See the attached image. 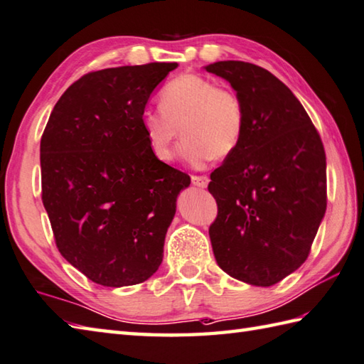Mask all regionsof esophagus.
Returning <instances> with one entry per match:
<instances>
[{"instance_id":"1","label":"esophagus","mask_w":364,"mask_h":364,"mask_svg":"<svg viewBox=\"0 0 364 364\" xmlns=\"http://www.w3.org/2000/svg\"><path fill=\"white\" fill-rule=\"evenodd\" d=\"M208 183H210L208 176H197V175L192 176V184L197 188H206L208 186Z\"/></svg>"}]
</instances>
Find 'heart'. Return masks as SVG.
Returning a JSON list of instances; mask_svg holds the SVG:
<instances>
[{
    "label": "heart",
    "mask_w": 364,
    "mask_h": 364,
    "mask_svg": "<svg viewBox=\"0 0 364 364\" xmlns=\"http://www.w3.org/2000/svg\"><path fill=\"white\" fill-rule=\"evenodd\" d=\"M161 110L141 115V129L156 159L172 162L175 144L184 140L181 154L202 167L210 159H224L238 148L245 131V109L237 92L218 87L197 74H181L161 90Z\"/></svg>",
    "instance_id": "1"
}]
</instances>
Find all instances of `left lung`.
<instances>
[{"instance_id":"1","label":"left lung","mask_w":364,"mask_h":364,"mask_svg":"<svg viewBox=\"0 0 364 364\" xmlns=\"http://www.w3.org/2000/svg\"><path fill=\"white\" fill-rule=\"evenodd\" d=\"M243 102L238 148L211 173L218 218L210 240L218 265L241 282L269 287L308 259L326 210V159L301 102L279 78L245 61L203 68Z\"/></svg>"}]
</instances>
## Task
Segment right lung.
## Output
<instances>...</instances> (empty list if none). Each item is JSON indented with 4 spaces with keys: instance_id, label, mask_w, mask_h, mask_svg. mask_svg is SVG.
<instances>
[{
    "instance_id": "1",
    "label": "right lung",
    "mask_w": 364,
    "mask_h": 364,
    "mask_svg": "<svg viewBox=\"0 0 364 364\" xmlns=\"http://www.w3.org/2000/svg\"><path fill=\"white\" fill-rule=\"evenodd\" d=\"M178 66L149 63L96 70L64 91L41 139L42 203L56 246L104 287L158 272L176 198L189 175L158 161L141 115Z\"/></svg>"
}]
</instances>
